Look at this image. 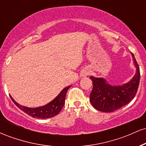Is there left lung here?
Instances as JSON below:
<instances>
[{"instance_id":"8db88e82","label":"left lung","mask_w":146,"mask_h":146,"mask_svg":"<svg viewBox=\"0 0 146 146\" xmlns=\"http://www.w3.org/2000/svg\"><path fill=\"white\" fill-rule=\"evenodd\" d=\"M132 55L137 71L128 83L122 86H113L106 84L104 79L90 77L93 87L90 94V101L95 109L111 113L128 104L135 98L139 84L140 70L133 53Z\"/></svg>"}]
</instances>
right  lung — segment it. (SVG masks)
<instances>
[{"mask_svg":"<svg viewBox=\"0 0 146 146\" xmlns=\"http://www.w3.org/2000/svg\"><path fill=\"white\" fill-rule=\"evenodd\" d=\"M71 86H68L66 88L60 92V93L56 97L53 101L50 103L47 104L46 105L43 106L38 107V108H27V107L23 106L18 104L14 101V99L11 98V99L16 106H18L21 110L25 112L29 116L35 117V118H40V119H47L51 118L60 113V110L62 109L64 104L65 103V97H66V92Z\"/></svg>","mask_w":146,"mask_h":146,"instance_id":"right-lung-1","label":"right lung"}]
</instances>
